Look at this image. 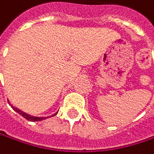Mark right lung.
<instances>
[{
    "label": "right lung",
    "instance_id": "1",
    "mask_svg": "<svg viewBox=\"0 0 154 154\" xmlns=\"http://www.w3.org/2000/svg\"><path fill=\"white\" fill-rule=\"evenodd\" d=\"M9 102V104L11 105V106L12 107V109L15 111V112H17L19 115H20L21 116H23L25 119H27V120H29V121H30V122H38V121H43V120H45V119H48V118H49V117H51V116H56L57 114V112H56L55 114H53V115H51V116H30V115H29V114H27V113H25V112H23V111H21L20 109H19V108H17V107H15V106H13L11 103H10V101H8Z\"/></svg>",
    "mask_w": 154,
    "mask_h": 154
}]
</instances>
